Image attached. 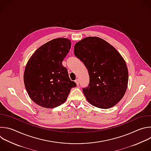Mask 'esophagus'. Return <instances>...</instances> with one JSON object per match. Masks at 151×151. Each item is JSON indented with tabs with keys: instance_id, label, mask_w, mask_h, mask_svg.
Here are the masks:
<instances>
[{
	"instance_id": "obj_1",
	"label": "esophagus",
	"mask_w": 151,
	"mask_h": 151,
	"mask_svg": "<svg viewBox=\"0 0 151 151\" xmlns=\"http://www.w3.org/2000/svg\"><path fill=\"white\" fill-rule=\"evenodd\" d=\"M75 83H76V84L77 86H79V81L78 79H76V80L75 81Z\"/></svg>"
}]
</instances>
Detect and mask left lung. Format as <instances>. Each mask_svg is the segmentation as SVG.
<instances>
[{"mask_svg":"<svg viewBox=\"0 0 151 151\" xmlns=\"http://www.w3.org/2000/svg\"><path fill=\"white\" fill-rule=\"evenodd\" d=\"M74 54L89 75V85L83 88L87 101L103 109L116 106L124 95L129 80L126 62L119 52L104 40L88 37L75 44Z\"/></svg>","mask_w":151,"mask_h":151,"instance_id":"obj_1","label":"left lung"}]
</instances>
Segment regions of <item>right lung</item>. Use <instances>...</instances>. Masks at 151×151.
<instances>
[{"mask_svg": "<svg viewBox=\"0 0 151 151\" xmlns=\"http://www.w3.org/2000/svg\"><path fill=\"white\" fill-rule=\"evenodd\" d=\"M70 47L69 39L55 38L37 48L29 59L24 82L29 96L37 105L47 109L58 107L76 86L62 65Z\"/></svg>", "mask_w": 151, "mask_h": 151, "instance_id": "1", "label": "right lung"}]
</instances>
